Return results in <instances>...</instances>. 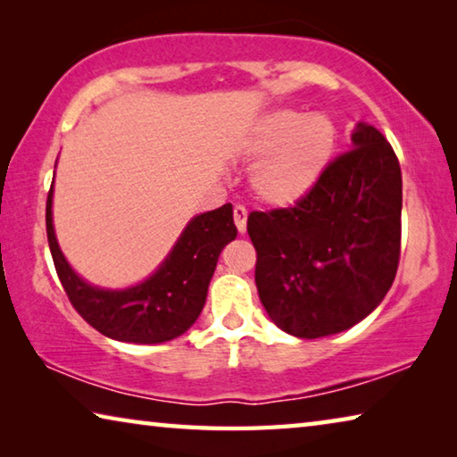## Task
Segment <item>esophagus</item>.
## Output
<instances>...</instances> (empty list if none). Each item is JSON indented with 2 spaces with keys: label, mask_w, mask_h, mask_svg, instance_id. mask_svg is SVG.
<instances>
[{
  "label": "esophagus",
  "mask_w": 457,
  "mask_h": 457,
  "mask_svg": "<svg viewBox=\"0 0 457 457\" xmlns=\"http://www.w3.org/2000/svg\"><path fill=\"white\" fill-rule=\"evenodd\" d=\"M234 221H236V228H237L239 234H245V226H247L245 207H242V205L234 207Z\"/></svg>",
  "instance_id": "obj_1"
}]
</instances>
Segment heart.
I'll list each match as a JSON object with an SVG mask.
<instances>
[{"mask_svg": "<svg viewBox=\"0 0 457 457\" xmlns=\"http://www.w3.org/2000/svg\"><path fill=\"white\" fill-rule=\"evenodd\" d=\"M338 127L328 114L282 108L264 119L250 143L253 167L250 187L268 207H290L320 181L338 146Z\"/></svg>", "mask_w": 457, "mask_h": 457, "instance_id": "1", "label": "heart"}]
</instances>
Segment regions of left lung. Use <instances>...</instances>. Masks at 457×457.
Returning <instances> with one entry per match:
<instances>
[{
    "mask_svg": "<svg viewBox=\"0 0 457 457\" xmlns=\"http://www.w3.org/2000/svg\"><path fill=\"white\" fill-rule=\"evenodd\" d=\"M401 201L395 151L359 122L353 149L330 161L304 199L247 215L270 319L288 335L319 338L373 312L397 274Z\"/></svg>",
    "mask_w": 457,
    "mask_h": 457,
    "instance_id": "1",
    "label": "left lung"
}]
</instances>
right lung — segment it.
<instances>
[{
	"label": "right lung",
	"mask_w": 457,
	"mask_h": 457,
	"mask_svg": "<svg viewBox=\"0 0 457 457\" xmlns=\"http://www.w3.org/2000/svg\"><path fill=\"white\" fill-rule=\"evenodd\" d=\"M52 191L46 201V234L54 266L72 306L92 328L122 343L157 345L181 337L204 311L207 288L226 244L236 239L231 204L193 218L157 272L125 290L84 282L60 252L52 226Z\"/></svg>",
	"instance_id": "obj_1"
}]
</instances>
